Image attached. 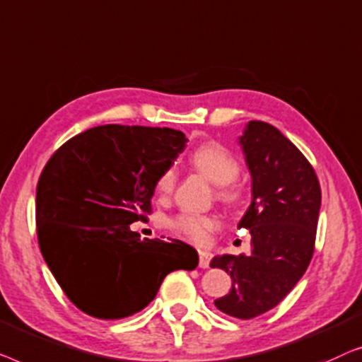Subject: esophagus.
<instances>
[{"label":"esophagus","instance_id":"esophagus-1","mask_svg":"<svg viewBox=\"0 0 362 362\" xmlns=\"http://www.w3.org/2000/svg\"><path fill=\"white\" fill-rule=\"evenodd\" d=\"M198 257H200V261H198V266L202 269H206L210 266V261H211V252L208 251H198Z\"/></svg>","mask_w":362,"mask_h":362}]
</instances>
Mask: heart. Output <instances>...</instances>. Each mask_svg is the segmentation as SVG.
I'll use <instances>...</instances> for the list:
<instances>
[{
    "label": "heart",
    "mask_w": 362,
    "mask_h": 362,
    "mask_svg": "<svg viewBox=\"0 0 362 362\" xmlns=\"http://www.w3.org/2000/svg\"><path fill=\"white\" fill-rule=\"evenodd\" d=\"M190 164L206 177L213 185H218V197L223 202L234 203L241 198V187L234 179L239 175V162L230 149L218 142H205L198 146L190 156ZM175 185V169H165L157 179L156 188L160 195H169ZM216 218L197 211H183L172 220L174 230L192 241L203 243L208 233L215 230Z\"/></svg>",
    "instance_id": "heart-1"
}]
</instances>
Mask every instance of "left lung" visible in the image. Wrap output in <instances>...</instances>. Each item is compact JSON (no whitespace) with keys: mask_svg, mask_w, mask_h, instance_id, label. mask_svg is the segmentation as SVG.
<instances>
[{"mask_svg":"<svg viewBox=\"0 0 362 362\" xmlns=\"http://www.w3.org/2000/svg\"><path fill=\"white\" fill-rule=\"evenodd\" d=\"M251 174V205L238 228L251 233V254H223L210 266L226 271L233 287L216 298L220 312L249 320L282 302L313 256L322 190L313 167L281 131L249 121L239 136Z\"/></svg>","mask_w":362,"mask_h":362,"instance_id":"obj_1","label":"left lung"}]
</instances>
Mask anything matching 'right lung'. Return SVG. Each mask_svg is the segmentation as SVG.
<instances>
[{
  "instance_id": "right-lung-1",
  "label": "right lung",
  "mask_w": 362,
  "mask_h": 362,
  "mask_svg": "<svg viewBox=\"0 0 362 362\" xmlns=\"http://www.w3.org/2000/svg\"><path fill=\"white\" fill-rule=\"evenodd\" d=\"M170 128L105 124L69 139L35 192L40 252L81 312L119 320L154 300L167 274L192 271L198 254L174 239H144L129 225L151 213L157 179L183 152Z\"/></svg>"
}]
</instances>
